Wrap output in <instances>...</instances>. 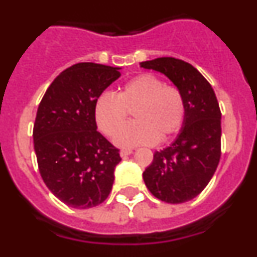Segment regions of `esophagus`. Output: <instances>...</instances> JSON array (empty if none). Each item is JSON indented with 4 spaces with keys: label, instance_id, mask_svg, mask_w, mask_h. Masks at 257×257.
I'll return each mask as SVG.
<instances>
[{
    "label": "esophagus",
    "instance_id": "obj_1",
    "mask_svg": "<svg viewBox=\"0 0 257 257\" xmlns=\"http://www.w3.org/2000/svg\"><path fill=\"white\" fill-rule=\"evenodd\" d=\"M132 153H133V150H132V149H121L120 150V157L125 158V157H128V155H131Z\"/></svg>",
    "mask_w": 257,
    "mask_h": 257
}]
</instances>
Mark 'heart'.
I'll return each mask as SVG.
<instances>
[{
    "instance_id": "obj_1",
    "label": "heart",
    "mask_w": 257,
    "mask_h": 257,
    "mask_svg": "<svg viewBox=\"0 0 257 257\" xmlns=\"http://www.w3.org/2000/svg\"><path fill=\"white\" fill-rule=\"evenodd\" d=\"M136 120L123 128L128 110ZM185 99L179 88L168 85L153 73H142L124 83L116 95L102 93L94 103V118L100 131L124 148L150 145L169 138L185 119ZM122 129L120 130V128Z\"/></svg>"
}]
</instances>
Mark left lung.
<instances>
[{
  "label": "left lung",
  "mask_w": 257,
  "mask_h": 257,
  "mask_svg": "<svg viewBox=\"0 0 257 257\" xmlns=\"http://www.w3.org/2000/svg\"><path fill=\"white\" fill-rule=\"evenodd\" d=\"M141 67L163 73L185 99L183 128L170 147L154 153L143 173L144 183L159 200H191L211 180L221 155V112L210 83L190 63L173 57L142 62Z\"/></svg>",
  "instance_id": "1"
}]
</instances>
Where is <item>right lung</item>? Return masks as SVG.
I'll return each instance as SVG.
<instances>
[{
  "mask_svg": "<svg viewBox=\"0 0 257 257\" xmlns=\"http://www.w3.org/2000/svg\"><path fill=\"white\" fill-rule=\"evenodd\" d=\"M119 67L77 63L46 90L33 126L38 169L47 188L76 209L102 204L109 195L119 150L99 132L94 103L120 77Z\"/></svg>",
  "mask_w": 257,
  "mask_h": 257,
  "instance_id": "right-lung-1",
  "label": "right lung"
}]
</instances>
